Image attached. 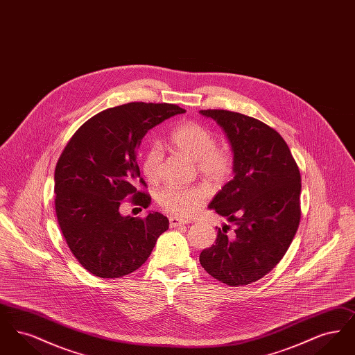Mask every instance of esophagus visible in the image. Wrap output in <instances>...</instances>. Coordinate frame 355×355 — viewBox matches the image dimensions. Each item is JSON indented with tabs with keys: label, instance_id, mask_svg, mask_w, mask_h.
Here are the masks:
<instances>
[{
	"label": "esophagus",
	"instance_id": "esophagus-1",
	"mask_svg": "<svg viewBox=\"0 0 355 355\" xmlns=\"http://www.w3.org/2000/svg\"><path fill=\"white\" fill-rule=\"evenodd\" d=\"M170 227H180V226H182V225H186V223H190L189 220H182V218H180V217H170Z\"/></svg>",
	"mask_w": 355,
	"mask_h": 355
}]
</instances>
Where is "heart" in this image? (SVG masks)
Segmentation results:
<instances>
[{"label": "heart", "instance_id": "b5f03b06", "mask_svg": "<svg viewBox=\"0 0 355 355\" xmlns=\"http://www.w3.org/2000/svg\"><path fill=\"white\" fill-rule=\"evenodd\" d=\"M170 145L191 161L203 178L210 184L225 182L233 169L232 155L217 148V138L207 128L197 122L177 126L170 135ZM164 155L158 145H153L144 155L142 170L149 182L159 181L162 175ZM206 190L201 186L178 187L165 186L157 193V202L173 214L189 217L194 214L206 200Z\"/></svg>", "mask_w": 355, "mask_h": 355}]
</instances>
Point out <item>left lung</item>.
<instances>
[{
  "instance_id": "left-lung-1",
  "label": "left lung",
  "mask_w": 355,
  "mask_h": 355,
  "mask_svg": "<svg viewBox=\"0 0 355 355\" xmlns=\"http://www.w3.org/2000/svg\"><path fill=\"white\" fill-rule=\"evenodd\" d=\"M223 129L233 152V180L209 209L234 225L218 229L200 254L203 269L229 286H243L282 259L301 220V174L285 139L258 119L229 110H200Z\"/></svg>"
}]
</instances>
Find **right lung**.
<instances>
[{"mask_svg":"<svg viewBox=\"0 0 355 355\" xmlns=\"http://www.w3.org/2000/svg\"><path fill=\"white\" fill-rule=\"evenodd\" d=\"M185 109L171 103L130 102L106 109L70 138L54 171L55 214L69 249L85 269L101 278H119L141 268L169 220L158 211L145 218L119 213L128 197L149 207L137 190L141 178L137 150L145 135Z\"/></svg>","mask_w":355,"mask_h":355,"instance_id":"add662e5","label":"right lung"}]
</instances>
